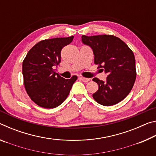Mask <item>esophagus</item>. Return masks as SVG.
Masks as SVG:
<instances>
[{
    "instance_id": "obj_1",
    "label": "esophagus",
    "mask_w": 156,
    "mask_h": 156,
    "mask_svg": "<svg viewBox=\"0 0 156 156\" xmlns=\"http://www.w3.org/2000/svg\"><path fill=\"white\" fill-rule=\"evenodd\" d=\"M82 81L84 82V83H87L89 80H90V78H84V77H80L79 78Z\"/></svg>"
}]
</instances>
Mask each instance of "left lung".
<instances>
[{
  "mask_svg": "<svg viewBox=\"0 0 156 156\" xmlns=\"http://www.w3.org/2000/svg\"><path fill=\"white\" fill-rule=\"evenodd\" d=\"M82 42L93 50L95 64L107 73L105 82L93 79L98 84L94 99L104 106L122 101L130 93L136 78L133 51L125 42L112 35H83Z\"/></svg>",
  "mask_w": 156,
  "mask_h": 156,
  "instance_id": "8db88e82",
  "label": "left lung"
}]
</instances>
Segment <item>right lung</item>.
<instances>
[{
    "label": "right lung",
    "mask_w": 156,
    "mask_h": 156,
    "mask_svg": "<svg viewBox=\"0 0 156 156\" xmlns=\"http://www.w3.org/2000/svg\"><path fill=\"white\" fill-rule=\"evenodd\" d=\"M73 38L72 36L41 41L28 51L23 60L26 91L38 106L46 109L59 106L67 98L77 80L76 76L65 79L54 69L61 60L62 49L72 43Z\"/></svg>",
    "instance_id": "add662e5"
}]
</instances>
